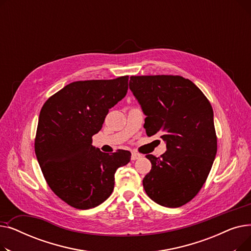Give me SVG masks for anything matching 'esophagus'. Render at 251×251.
<instances>
[{
  "mask_svg": "<svg viewBox=\"0 0 251 251\" xmlns=\"http://www.w3.org/2000/svg\"><path fill=\"white\" fill-rule=\"evenodd\" d=\"M141 155L139 154V153H137V152H135V151H132V153H131V160L132 161H135V160H137L138 157H140Z\"/></svg>",
  "mask_w": 251,
  "mask_h": 251,
  "instance_id": "34e87169",
  "label": "esophagus"
}]
</instances>
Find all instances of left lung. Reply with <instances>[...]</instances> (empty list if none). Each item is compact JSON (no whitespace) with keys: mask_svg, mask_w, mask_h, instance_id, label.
I'll return each instance as SVG.
<instances>
[{"mask_svg":"<svg viewBox=\"0 0 251 251\" xmlns=\"http://www.w3.org/2000/svg\"><path fill=\"white\" fill-rule=\"evenodd\" d=\"M129 87L147 115L148 136L160 135L167 151L147 154L151 170L143 178L151 200L179 207L200 192L217 153L212 104L189 79L179 75L131 76Z\"/></svg>","mask_w":251,"mask_h":251,"instance_id":"obj_1","label":"left lung"}]
</instances>
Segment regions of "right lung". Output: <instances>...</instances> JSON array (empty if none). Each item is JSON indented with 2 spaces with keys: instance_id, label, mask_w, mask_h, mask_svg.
Returning <instances> with one entry per match:
<instances>
[{
  "instance_id": "right-lung-1",
  "label": "right lung",
  "mask_w": 251,
  "mask_h": 251,
  "mask_svg": "<svg viewBox=\"0 0 251 251\" xmlns=\"http://www.w3.org/2000/svg\"><path fill=\"white\" fill-rule=\"evenodd\" d=\"M129 76L75 81L47 100L39 113L34 151L49 187L78 209L102 203L112 194L128 151L109 154L92 147L109 109L127 94Z\"/></svg>"
}]
</instances>
